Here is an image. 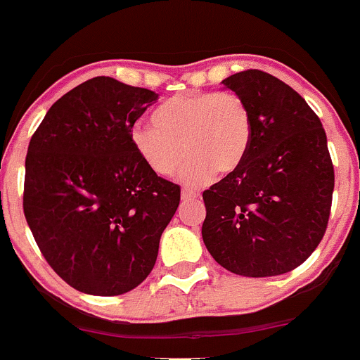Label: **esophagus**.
<instances>
[{"mask_svg": "<svg viewBox=\"0 0 360 360\" xmlns=\"http://www.w3.org/2000/svg\"><path fill=\"white\" fill-rule=\"evenodd\" d=\"M197 197H198V193L193 190H186V188H184V190L181 191V200H193V198H197Z\"/></svg>", "mask_w": 360, "mask_h": 360, "instance_id": "1", "label": "esophagus"}]
</instances>
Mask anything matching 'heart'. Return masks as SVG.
<instances>
[{
    "label": "heart",
    "instance_id": "1",
    "mask_svg": "<svg viewBox=\"0 0 360 360\" xmlns=\"http://www.w3.org/2000/svg\"><path fill=\"white\" fill-rule=\"evenodd\" d=\"M153 121L131 124L130 142L158 176H172L190 156L183 179L204 184L214 170L233 172L250 149L251 116L236 93H181L160 105Z\"/></svg>",
    "mask_w": 360,
    "mask_h": 360
}]
</instances>
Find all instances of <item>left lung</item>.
<instances>
[{
  "instance_id": "1",
  "label": "left lung",
  "mask_w": 360,
  "mask_h": 360,
  "mask_svg": "<svg viewBox=\"0 0 360 360\" xmlns=\"http://www.w3.org/2000/svg\"><path fill=\"white\" fill-rule=\"evenodd\" d=\"M221 84L251 116V142L239 167L202 193V239L221 267L248 278L285 274L326 233L334 167L319 116L288 84L262 70Z\"/></svg>"
}]
</instances>
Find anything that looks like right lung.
<instances>
[{"label":"right lung","mask_w":360,"mask_h":360,"mask_svg":"<svg viewBox=\"0 0 360 360\" xmlns=\"http://www.w3.org/2000/svg\"><path fill=\"white\" fill-rule=\"evenodd\" d=\"M158 95L95 77L63 95L30 141L22 207L59 278L121 295L148 278L181 188L135 153L130 128Z\"/></svg>","instance_id":"obj_1"}]
</instances>
